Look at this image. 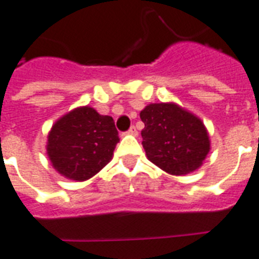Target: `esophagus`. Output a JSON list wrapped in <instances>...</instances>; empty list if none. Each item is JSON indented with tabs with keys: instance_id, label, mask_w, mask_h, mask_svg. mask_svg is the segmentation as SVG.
<instances>
[{
	"instance_id": "1",
	"label": "esophagus",
	"mask_w": 259,
	"mask_h": 259,
	"mask_svg": "<svg viewBox=\"0 0 259 259\" xmlns=\"http://www.w3.org/2000/svg\"><path fill=\"white\" fill-rule=\"evenodd\" d=\"M127 134H130V136H137L138 132H137V129L134 127V126H132V127H130V129L127 130Z\"/></svg>"
}]
</instances>
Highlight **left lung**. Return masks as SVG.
Returning <instances> with one entry per match:
<instances>
[{"instance_id":"8db88e82","label":"left lung","mask_w":259,"mask_h":259,"mask_svg":"<svg viewBox=\"0 0 259 259\" xmlns=\"http://www.w3.org/2000/svg\"><path fill=\"white\" fill-rule=\"evenodd\" d=\"M143 147L149 161L169 175L198 169L210 151L204 122L174 102L151 103L140 112Z\"/></svg>"}]
</instances>
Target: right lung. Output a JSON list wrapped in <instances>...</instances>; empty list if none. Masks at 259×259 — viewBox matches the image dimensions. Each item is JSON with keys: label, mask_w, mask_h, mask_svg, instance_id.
<instances>
[{"label": "right lung", "mask_w": 259, "mask_h": 259, "mask_svg": "<svg viewBox=\"0 0 259 259\" xmlns=\"http://www.w3.org/2000/svg\"><path fill=\"white\" fill-rule=\"evenodd\" d=\"M118 141L111 116L82 106L55 121L47 136L46 151L57 172L82 182L108 164Z\"/></svg>", "instance_id": "add662e5"}]
</instances>
